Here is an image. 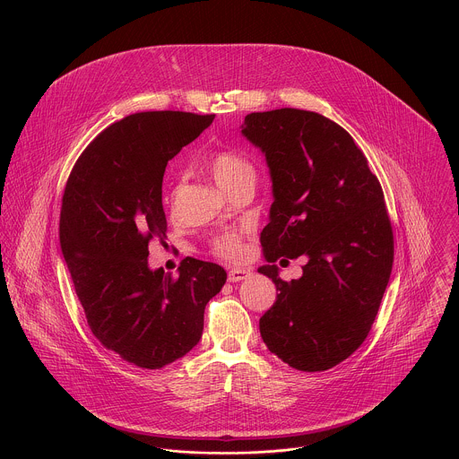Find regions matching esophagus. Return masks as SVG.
Wrapping results in <instances>:
<instances>
[{
	"instance_id": "1",
	"label": "esophagus",
	"mask_w": 459,
	"mask_h": 459,
	"mask_svg": "<svg viewBox=\"0 0 459 459\" xmlns=\"http://www.w3.org/2000/svg\"><path fill=\"white\" fill-rule=\"evenodd\" d=\"M250 277V270L247 268H230L229 270V282H239Z\"/></svg>"
}]
</instances>
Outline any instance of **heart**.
Masks as SVG:
<instances>
[{
    "label": "heart",
    "mask_w": 459,
    "mask_h": 459,
    "mask_svg": "<svg viewBox=\"0 0 459 459\" xmlns=\"http://www.w3.org/2000/svg\"><path fill=\"white\" fill-rule=\"evenodd\" d=\"M209 169L214 182L225 189L243 177H254V168L248 160L234 152H218L209 160ZM212 252L225 259H236L241 254V238L238 232H223L211 243Z\"/></svg>",
    "instance_id": "heart-1"
}]
</instances>
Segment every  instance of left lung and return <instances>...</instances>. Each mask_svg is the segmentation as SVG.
<instances>
[{
    "mask_svg": "<svg viewBox=\"0 0 459 459\" xmlns=\"http://www.w3.org/2000/svg\"><path fill=\"white\" fill-rule=\"evenodd\" d=\"M239 128L263 152L273 196L257 272L279 295L259 320L261 338L291 368L329 370L365 342L390 281L381 184L352 135L318 112H252ZM297 256L307 259L303 277L286 283L274 263Z\"/></svg>",
    "mask_w": 459,
    "mask_h": 459,
    "instance_id": "1",
    "label": "left lung"
}]
</instances>
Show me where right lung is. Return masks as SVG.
I'll return each mask as SVG.
<instances>
[{
	"instance_id": "right-lung-1",
	"label": "right lung",
	"mask_w": 459,
	"mask_h": 459,
	"mask_svg": "<svg viewBox=\"0 0 459 459\" xmlns=\"http://www.w3.org/2000/svg\"><path fill=\"white\" fill-rule=\"evenodd\" d=\"M214 116L137 112L103 130L76 160L62 196L58 239L76 297L100 343L139 368H162L198 345L207 302L227 272L186 257L178 277L148 264L166 236L162 178Z\"/></svg>"
}]
</instances>
